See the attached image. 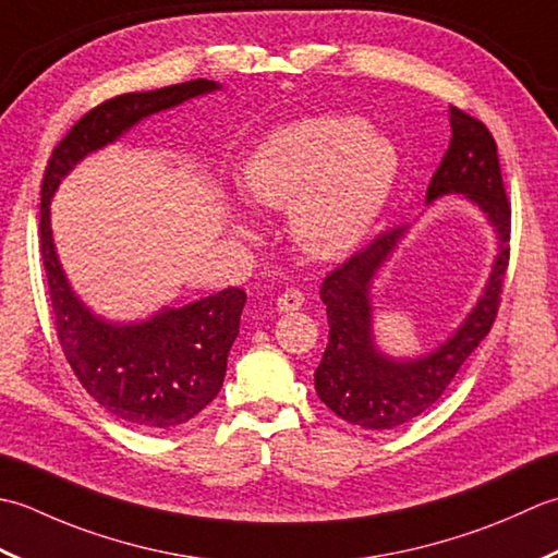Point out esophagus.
Listing matches in <instances>:
<instances>
[{"label":"esophagus","instance_id":"esophagus-1","mask_svg":"<svg viewBox=\"0 0 558 558\" xmlns=\"http://www.w3.org/2000/svg\"><path fill=\"white\" fill-rule=\"evenodd\" d=\"M303 291H299V289H287L283 291L279 299H277V308L281 311V313H291V311H299L301 305H303Z\"/></svg>","mask_w":558,"mask_h":558}]
</instances>
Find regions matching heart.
Wrapping results in <instances>:
<instances>
[{"label":"heart","mask_w":558,"mask_h":558,"mask_svg":"<svg viewBox=\"0 0 558 558\" xmlns=\"http://www.w3.org/2000/svg\"><path fill=\"white\" fill-rule=\"evenodd\" d=\"M400 156L388 136L356 116H315L267 134L245 166L247 197L291 207V231L315 257L349 253L378 219Z\"/></svg>","instance_id":"obj_1"}]
</instances>
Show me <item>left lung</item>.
<instances>
[{"instance_id":"left-lung-1","label":"left lung","mask_w":558,"mask_h":558,"mask_svg":"<svg viewBox=\"0 0 558 558\" xmlns=\"http://www.w3.org/2000/svg\"><path fill=\"white\" fill-rule=\"evenodd\" d=\"M450 146L430 178L426 199L434 202L452 192L468 195L496 226L501 253L468 320L434 354L416 361L383 356L371 335V279L404 235V226L373 238L356 255L329 271L320 287L329 339L315 371V390L349 424L373 430L395 428L434 407L498 315L510 259V202L496 142L482 120L454 106H450Z\"/></svg>"}]
</instances>
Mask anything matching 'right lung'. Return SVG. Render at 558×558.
Here are the masks:
<instances>
[{"label":"right lung","instance_id":"obj_1","mask_svg":"<svg viewBox=\"0 0 558 558\" xmlns=\"http://www.w3.org/2000/svg\"><path fill=\"white\" fill-rule=\"evenodd\" d=\"M216 88L219 84L209 78H195L104 100L62 136L43 175L40 255L57 339L84 390L120 422L146 430L185 424L219 395L245 291L223 289L183 308L161 311L140 325L100 320L84 308L64 279L52 245L50 197L86 154L116 142L142 118Z\"/></svg>","mask_w":558,"mask_h":558}]
</instances>
